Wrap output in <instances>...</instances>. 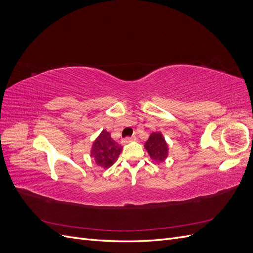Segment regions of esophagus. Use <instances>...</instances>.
Listing matches in <instances>:
<instances>
[{
	"mask_svg": "<svg viewBox=\"0 0 253 253\" xmlns=\"http://www.w3.org/2000/svg\"><path fill=\"white\" fill-rule=\"evenodd\" d=\"M135 139H136L135 137H126V138L122 139V143H128V142H131V141H133Z\"/></svg>",
	"mask_w": 253,
	"mask_h": 253,
	"instance_id": "1",
	"label": "esophagus"
}]
</instances>
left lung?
Here are the masks:
<instances>
[{
    "label": "left lung",
    "mask_w": 253,
    "mask_h": 253,
    "mask_svg": "<svg viewBox=\"0 0 253 253\" xmlns=\"http://www.w3.org/2000/svg\"><path fill=\"white\" fill-rule=\"evenodd\" d=\"M151 158L156 163H162L168 156V144L160 133H152L144 144Z\"/></svg>",
    "instance_id": "1"
}]
</instances>
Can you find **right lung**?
Wrapping results in <instances>:
<instances>
[{
    "label": "right lung",
    "instance_id": "obj_1",
    "mask_svg": "<svg viewBox=\"0 0 253 253\" xmlns=\"http://www.w3.org/2000/svg\"><path fill=\"white\" fill-rule=\"evenodd\" d=\"M122 151L121 144L115 141L111 134L102 131L100 136L95 140L91 148V156L98 166L102 168H110L116 162Z\"/></svg>",
    "mask_w": 253,
    "mask_h": 253
}]
</instances>
